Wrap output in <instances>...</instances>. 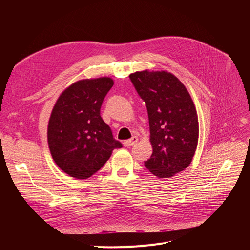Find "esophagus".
I'll return each instance as SVG.
<instances>
[{
  "mask_svg": "<svg viewBox=\"0 0 250 250\" xmlns=\"http://www.w3.org/2000/svg\"><path fill=\"white\" fill-rule=\"evenodd\" d=\"M138 142V138L137 137H133L132 139L129 140H126L124 142V146L125 147H132L133 145H135V144Z\"/></svg>",
  "mask_w": 250,
  "mask_h": 250,
  "instance_id": "34e87169",
  "label": "esophagus"
}]
</instances>
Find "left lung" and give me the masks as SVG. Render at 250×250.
I'll list each match as a JSON object with an SVG mask.
<instances>
[{
  "label": "left lung",
  "mask_w": 250,
  "mask_h": 250,
  "mask_svg": "<svg viewBox=\"0 0 250 250\" xmlns=\"http://www.w3.org/2000/svg\"><path fill=\"white\" fill-rule=\"evenodd\" d=\"M129 79L149 115L153 153L145 166L157 177H172L189 166L198 146L194 103L186 86L169 72L144 70Z\"/></svg>",
  "instance_id": "left-lung-1"
}]
</instances>
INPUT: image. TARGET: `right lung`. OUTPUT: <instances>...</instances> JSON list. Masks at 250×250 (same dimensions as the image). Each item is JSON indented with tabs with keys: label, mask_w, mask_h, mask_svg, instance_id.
<instances>
[{
	"label": "right lung",
	"mask_w": 250,
	"mask_h": 250,
	"mask_svg": "<svg viewBox=\"0 0 250 250\" xmlns=\"http://www.w3.org/2000/svg\"><path fill=\"white\" fill-rule=\"evenodd\" d=\"M114 82L109 77L83 79L65 88L51 110L48 148L55 163L76 179H86L122 148L100 115L101 104Z\"/></svg>",
	"instance_id": "obj_1"
}]
</instances>
